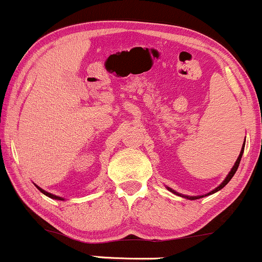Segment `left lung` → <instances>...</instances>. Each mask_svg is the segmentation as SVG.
Masks as SVG:
<instances>
[{
	"label": "left lung",
	"instance_id": "8db88e82",
	"mask_svg": "<svg viewBox=\"0 0 262 262\" xmlns=\"http://www.w3.org/2000/svg\"><path fill=\"white\" fill-rule=\"evenodd\" d=\"M244 148H245V141H244V145H243V148H242V151H240V155L237 156V159H236V161H235V164H234V166H233V169L230 170V172L228 173V176L225 177V180L223 182L221 183V185L218 186L217 188H214L213 189V191H210L209 193H207V194H203V196H183V194H181V193H177L176 191H173V189H171L170 187H167V189H169V191H171L172 192V193H175V194H177V196H181V197H185V198H187V200H198V198H202V197H206V196H209V194H213V193H215V192H218L219 189H222L224 187L225 185H227L228 182L230 181L231 180V177L234 176V173L236 172V170H237V167H239V164H240V160H242V156H243V152H244Z\"/></svg>",
	"mask_w": 262,
	"mask_h": 262
}]
</instances>
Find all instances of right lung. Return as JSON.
Masks as SVG:
<instances>
[{
	"mask_svg": "<svg viewBox=\"0 0 262 262\" xmlns=\"http://www.w3.org/2000/svg\"><path fill=\"white\" fill-rule=\"evenodd\" d=\"M37 186V185H35ZM37 188L39 189V191L41 192V193H44L45 196H48V197H50V198H53V200H59V201H64V198L62 197H59V196H55V194H52V193H49V192H47V191H44L43 188H40L39 187V186H37Z\"/></svg>",
	"mask_w": 262,
	"mask_h": 262,
	"instance_id": "add662e5",
	"label": "right lung"
}]
</instances>
